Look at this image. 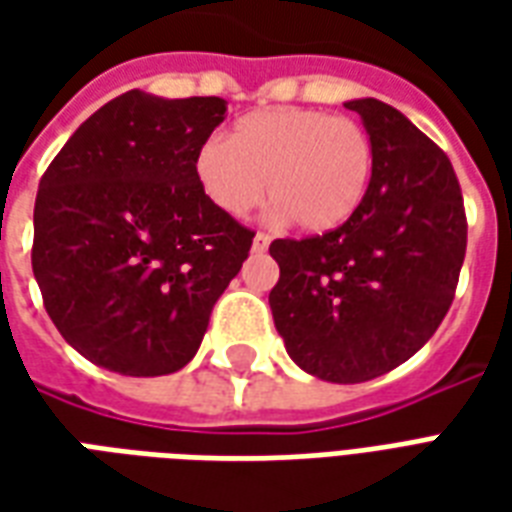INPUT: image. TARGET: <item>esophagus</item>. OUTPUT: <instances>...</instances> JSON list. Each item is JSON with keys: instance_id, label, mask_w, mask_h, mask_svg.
I'll use <instances>...</instances> for the list:
<instances>
[{"instance_id": "1", "label": "esophagus", "mask_w": 512, "mask_h": 512, "mask_svg": "<svg viewBox=\"0 0 512 512\" xmlns=\"http://www.w3.org/2000/svg\"><path fill=\"white\" fill-rule=\"evenodd\" d=\"M268 244H271V235H268V233H257L255 241H252V249H255V252H266Z\"/></svg>"}]
</instances>
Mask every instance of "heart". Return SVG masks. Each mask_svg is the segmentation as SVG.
I'll return each instance as SVG.
<instances>
[{"instance_id": "obj_1", "label": "heart", "mask_w": 512, "mask_h": 512, "mask_svg": "<svg viewBox=\"0 0 512 512\" xmlns=\"http://www.w3.org/2000/svg\"><path fill=\"white\" fill-rule=\"evenodd\" d=\"M376 150L362 123L307 106L249 112L194 156L202 194L241 219L268 194L277 216L329 233L354 216L373 180Z\"/></svg>"}]
</instances>
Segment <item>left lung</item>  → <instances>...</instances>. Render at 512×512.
Listing matches in <instances>:
<instances>
[{"mask_svg":"<svg viewBox=\"0 0 512 512\" xmlns=\"http://www.w3.org/2000/svg\"><path fill=\"white\" fill-rule=\"evenodd\" d=\"M376 164L362 208L340 227L268 246V293L290 359L334 384L384 376L439 329L466 255V211L450 158L395 106L359 98Z\"/></svg>","mask_w":512,"mask_h":512,"instance_id":"obj_1","label":"left lung"}]
</instances>
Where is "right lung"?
<instances>
[{
  "mask_svg": "<svg viewBox=\"0 0 512 512\" xmlns=\"http://www.w3.org/2000/svg\"><path fill=\"white\" fill-rule=\"evenodd\" d=\"M227 104L128 90L43 172L32 271L65 343L120 376L191 362L255 233L202 194L194 156Z\"/></svg>",
  "mask_w": 512,
  "mask_h": 512,
  "instance_id": "add662e5",
  "label": "right lung"
}]
</instances>
